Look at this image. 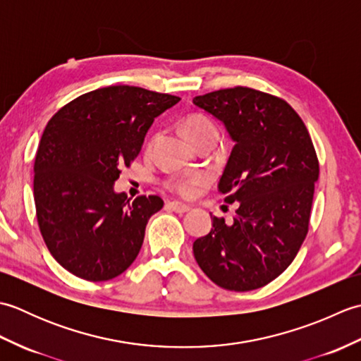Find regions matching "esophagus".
Wrapping results in <instances>:
<instances>
[{"label":"esophagus","mask_w":361,"mask_h":361,"mask_svg":"<svg viewBox=\"0 0 361 361\" xmlns=\"http://www.w3.org/2000/svg\"><path fill=\"white\" fill-rule=\"evenodd\" d=\"M167 206H169V208H171L172 211L178 212V214H185V212L190 211V206H189V204H185V203H181V202H169Z\"/></svg>","instance_id":"esophagus-1"}]
</instances>
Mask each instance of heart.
<instances>
[{
	"instance_id": "1",
	"label": "heart",
	"mask_w": 361,
	"mask_h": 361,
	"mask_svg": "<svg viewBox=\"0 0 361 361\" xmlns=\"http://www.w3.org/2000/svg\"><path fill=\"white\" fill-rule=\"evenodd\" d=\"M183 130H185L186 136L194 144L202 140V137L208 136L216 132V126L212 124L209 118H206L204 114H190L183 122ZM203 183V176L200 175H189V176H181V178H175L169 181V188L180 195H192L197 188Z\"/></svg>"
}]
</instances>
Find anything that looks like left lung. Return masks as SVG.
<instances>
[{
    "label": "left lung",
    "instance_id": "left-lung-1",
    "mask_svg": "<svg viewBox=\"0 0 361 361\" xmlns=\"http://www.w3.org/2000/svg\"><path fill=\"white\" fill-rule=\"evenodd\" d=\"M192 102L234 141L219 192L237 203L231 225L212 217L209 234L194 242L195 260L221 288H260L293 262L307 235L319 175L312 137L283 99L255 88L217 90Z\"/></svg>",
    "mask_w": 361,
    "mask_h": 361
}]
</instances>
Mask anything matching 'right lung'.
Returning a JSON list of instances; mask_svg holds the SVG:
<instances>
[{
	"label": "right lung",
	"mask_w": 361,
	"mask_h": 361,
	"mask_svg": "<svg viewBox=\"0 0 361 361\" xmlns=\"http://www.w3.org/2000/svg\"><path fill=\"white\" fill-rule=\"evenodd\" d=\"M178 96L114 85L75 97L49 119L34 164L37 221L52 257L80 279L102 282L133 264L158 195L130 203L113 183L130 167L157 116Z\"/></svg>",
	"instance_id": "1"
}]
</instances>
